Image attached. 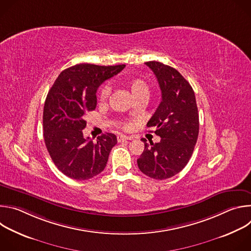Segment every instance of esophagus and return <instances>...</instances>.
I'll return each instance as SVG.
<instances>
[{
    "label": "esophagus",
    "mask_w": 251,
    "mask_h": 251,
    "mask_svg": "<svg viewBox=\"0 0 251 251\" xmlns=\"http://www.w3.org/2000/svg\"><path fill=\"white\" fill-rule=\"evenodd\" d=\"M126 140H133V137L132 136H126V135H118L117 136V141L118 142L126 141Z\"/></svg>",
    "instance_id": "obj_1"
}]
</instances>
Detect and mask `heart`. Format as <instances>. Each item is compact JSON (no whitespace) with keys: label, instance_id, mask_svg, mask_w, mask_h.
I'll use <instances>...</instances> for the list:
<instances>
[{"label":"heart","instance_id":"heart-1","mask_svg":"<svg viewBox=\"0 0 251 251\" xmlns=\"http://www.w3.org/2000/svg\"><path fill=\"white\" fill-rule=\"evenodd\" d=\"M127 86L132 94V96L135 99L138 98H148L149 93H150V88L149 85L145 80H143L141 78H133L127 82ZM110 94V87L109 85H103L98 92V99L103 102L107 98H108Z\"/></svg>","mask_w":251,"mask_h":251}]
</instances>
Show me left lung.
<instances>
[{
	"mask_svg": "<svg viewBox=\"0 0 251 251\" xmlns=\"http://www.w3.org/2000/svg\"><path fill=\"white\" fill-rule=\"evenodd\" d=\"M157 77L162 101L147 127L156 128L159 143L143 138L145 149L137 160L140 171L155 180L180 173L190 161L199 136L195 92L178 71L159 61L145 62Z\"/></svg>",
	"mask_w": 251,
	"mask_h": 251,
	"instance_id": "8db88e82",
	"label": "left lung"
}]
</instances>
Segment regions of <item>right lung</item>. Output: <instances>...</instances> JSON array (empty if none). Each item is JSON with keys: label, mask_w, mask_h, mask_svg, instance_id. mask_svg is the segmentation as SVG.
I'll list each match as a JSON object with an SVG mask.
<instances>
[{"label": "right lung", "mask_w": 251, "mask_h": 251, "mask_svg": "<svg viewBox=\"0 0 251 251\" xmlns=\"http://www.w3.org/2000/svg\"><path fill=\"white\" fill-rule=\"evenodd\" d=\"M125 64L101 66L80 63L61 71L48 93L44 107V138L56 168L70 178L85 181L106 167L117 144L112 133L84 138L85 115L95 109L96 91L105 80L119 74Z\"/></svg>", "instance_id": "obj_1"}]
</instances>
